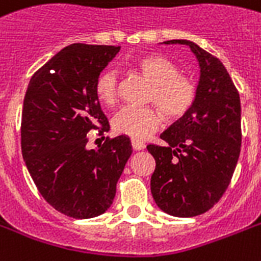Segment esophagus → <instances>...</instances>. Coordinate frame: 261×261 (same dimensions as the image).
Returning a JSON list of instances; mask_svg holds the SVG:
<instances>
[{
  "instance_id": "34e87169",
  "label": "esophagus",
  "mask_w": 261,
  "mask_h": 261,
  "mask_svg": "<svg viewBox=\"0 0 261 261\" xmlns=\"http://www.w3.org/2000/svg\"><path fill=\"white\" fill-rule=\"evenodd\" d=\"M131 145H133V149L134 150H142L145 149V143L139 139H131Z\"/></svg>"
}]
</instances>
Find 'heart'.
I'll use <instances>...</instances> for the list:
<instances>
[{"mask_svg": "<svg viewBox=\"0 0 261 261\" xmlns=\"http://www.w3.org/2000/svg\"><path fill=\"white\" fill-rule=\"evenodd\" d=\"M137 71L151 84L147 101L155 107H123L112 120L118 134L134 139H143L153 134L165 116L169 122L180 120L190 114L198 98V85L188 75L180 73V67L160 54L142 55L131 63ZM118 74L104 70L94 81V96L102 106L112 107L118 100Z\"/></svg>", "mask_w": 261, "mask_h": 261, "instance_id": "heart-1", "label": "heart"}]
</instances>
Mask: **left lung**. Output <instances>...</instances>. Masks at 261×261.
I'll return each instance as SVG.
<instances>
[{
	"mask_svg": "<svg viewBox=\"0 0 261 261\" xmlns=\"http://www.w3.org/2000/svg\"><path fill=\"white\" fill-rule=\"evenodd\" d=\"M200 65L198 98L190 114L161 134L167 146L147 145L155 160L150 188L157 206L174 217L206 213L230 184L241 150V102L217 57L190 40Z\"/></svg>",
	"mask_w": 261,
	"mask_h": 261,
	"instance_id": "1",
	"label": "left lung"
}]
</instances>
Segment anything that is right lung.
<instances>
[{"label": "right lung", "mask_w": 261, "mask_h": 261, "mask_svg": "<svg viewBox=\"0 0 261 261\" xmlns=\"http://www.w3.org/2000/svg\"><path fill=\"white\" fill-rule=\"evenodd\" d=\"M119 50L83 43L65 47L32 75L24 97L22 159L46 202L71 218H93L110 208L133 153L124 135L87 147L92 131L110 130L93 87Z\"/></svg>", "instance_id": "1"}]
</instances>
